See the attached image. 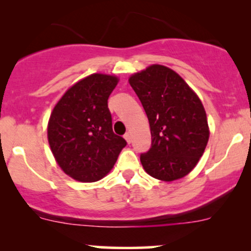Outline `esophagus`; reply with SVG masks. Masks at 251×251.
<instances>
[{
  "label": "esophagus",
  "mask_w": 251,
  "mask_h": 251,
  "mask_svg": "<svg viewBox=\"0 0 251 251\" xmlns=\"http://www.w3.org/2000/svg\"><path fill=\"white\" fill-rule=\"evenodd\" d=\"M124 138H125V140H126V142H127V144H131V142H132L131 134H129V133H126L125 135H124Z\"/></svg>",
  "instance_id": "obj_1"
}]
</instances>
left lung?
Returning a JSON list of instances; mask_svg holds the SVG:
<instances>
[{"instance_id": "left-lung-1", "label": "left lung", "mask_w": 251, "mask_h": 251, "mask_svg": "<svg viewBox=\"0 0 251 251\" xmlns=\"http://www.w3.org/2000/svg\"><path fill=\"white\" fill-rule=\"evenodd\" d=\"M151 129V149L140 155L144 170L162 181L189 175L210 137L203 103L185 80L163 65H151L128 77Z\"/></svg>"}]
</instances>
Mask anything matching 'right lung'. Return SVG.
Instances as JSON below:
<instances>
[{"instance_id": "obj_1", "label": "right lung", "mask_w": 251, "mask_h": 251, "mask_svg": "<svg viewBox=\"0 0 251 251\" xmlns=\"http://www.w3.org/2000/svg\"><path fill=\"white\" fill-rule=\"evenodd\" d=\"M118 82L116 75L91 74L71 86L51 111L47 126L51 153L60 169L77 181L102 179L126 146L113 133L107 106Z\"/></svg>"}]
</instances>
